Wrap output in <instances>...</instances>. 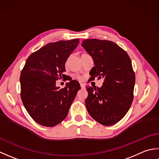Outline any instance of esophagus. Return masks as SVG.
<instances>
[{
    "instance_id": "obj_1",
    "label": "esophagus",
    "mask_w": 159,
    "mask_h": 159,
    "mask_svg": "<svg viewBox=\"0 0 159 159\" xmlns=\"http://www.w3.org/2000/svg\"><path fill=\"white\" fill-rule=\"evenodd\" d=\"M80 87H81L82 89H85V83H80Z\"/></svg>"
}]
</instances>
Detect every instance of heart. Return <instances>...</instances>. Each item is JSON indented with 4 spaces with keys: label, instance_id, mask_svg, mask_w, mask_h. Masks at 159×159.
I'll use <instances>...</instances> for the list:
<instances>
[{
    "label": "heart",
    "instance_id": "b5f03b06",
    "mask_svg": "<svg viewBox=\"0 0 159 159\" xmlns=\"http://www.w3.org/2000/svg\"><path fill=\"white\" fill-rule=\"evenodd\" d=\"M78 78H79V79H81V77H80V76H78Z\"/></svg>",
    "mask_w": 159,
    "mask_h": 159
}]
</instances>
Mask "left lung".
<instances>
[{
  "instance_id": "left-lung-1",
  "label": "left lung",
  "mask_w": 159,
  "mask_h": 159,
  "mask_svg": "<svg viewBox=\"0 0 159 159\" xmlns=\"http://www.w3.org/2000/svg\"><path fill=\"white\" fill-rule=\"evenodd\" d=\"M81 46L93 58L90 75L104 79L101 87H86L87 111L104 126L113 125L124 117L133 100L135 75L131 60L124 50L108 40L87 39Z\"/></svg>"
}]
</instances>
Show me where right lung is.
Segmentation results:
<instances>
[{"instance_id": "1", "label": "right lung", "mask_w": 159, "mask_h": 159, "mask_svg": "<svg viewBox=\"0 0 159 159\" xmlns=\"http://www.w3.org/2000/svg\"><path fill=\"white\" fill-rule=\"evenodd\" d=\"M79 43V39L47 43L30 55L20 74V96L33 120L52 127L66 117L80 89L75 80L60 89L56 80L66 75V62Z\"/></svg>"}]
</instances>
